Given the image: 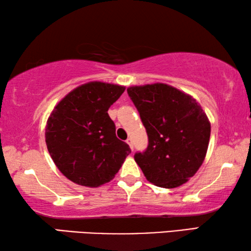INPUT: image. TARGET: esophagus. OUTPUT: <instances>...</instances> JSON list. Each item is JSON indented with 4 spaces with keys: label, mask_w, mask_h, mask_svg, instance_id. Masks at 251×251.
<instances>
[{
    "label": "esophagus",
    "mask_w": 251,
    "mask_h": 251,
    "mask_svg": "<svg viewBox=\"0 0 251 251\" xmlns=\"http://www.w3.org/2000/svg\"><path fill=\"white\" fill-rule=\"evenodd\" d=\"M126 143H127V144H128V145H129V147H130V150H133V148H134L133 139H131V138H127V139H126Z\"/></svg>",
    "instance_id": "obj_1"
}]
</instances>
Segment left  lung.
<instances>
[{"label":"left lung","instance_id":"1","mask_svg":"<svg viewBox=\"0 0 251 251\" xmlns=\"http://www.w3.org/2000/svg\"><path fill=\"white\" fill-rule=\"evenodd\" d=\"M127 93L137 108L148 146L135 161L146 179L163 188H176L197 173L205 159L210 123L192 96L167 84L131 86Z\"/></svg>","mask_w":251,"mask_h":251}]
</instances>
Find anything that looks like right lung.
Here are the masks:
<instances>
[{
	"instance_id": "right-lung-1",
	"label": "right lung",
	"mask_w": 251,
	"mask_h": 251,
	"mask_svg": "<svg viewBox=\"0 0 251 251\" xmlns=\"http://www.w3.org/2000/svg\"><path fill=\"white\" fill-rule=\"evenodd\" d=\"M121 85L90 82L55 106L45 128L50 157L75 184L99 187L113 179L130 148L116 137L107 110L124 93Z\"/></svg>"
}]
</instances>
